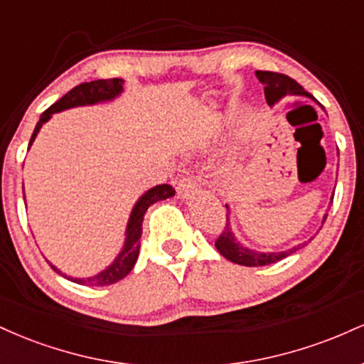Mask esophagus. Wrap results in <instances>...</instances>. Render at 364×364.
I'll return each instance as SVG.
<instances>
[{
	"instance_id": "obj_1",
	"label": "esophagus",
	"mask_w": 364,
	"mask_h": 364,
	"mask_svg": "<svg viewBox=\"0 0 364 364\" xmlns=\"http://www.w3.org/2000/svg\"><path fill=\"white\" fill-rule=\"evenodd\" d=\"M196 190H198V185H196V181L191 176H185L178 181L176 193L179 198H190V196L196 193Z\"/></svg>"
}]
</instances>
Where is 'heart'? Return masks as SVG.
<instances>
[{"instance_id":"1","label":"heart","mask_w":364,"mask_h":364,"mask_svg":"<svg viewBox=\"0 0 364 364\" xmlns=\"http://www.w3.org/2000/svg\"><path fill=\"white\" fill-rule=\"evenodd\" d=\"M225 171H229V169H225Z\"/></svg>"}]
</instances>
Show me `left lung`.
Instances as JSON below:
<instances>
[{"mask_svg": "<svg viewBox=\"0 0 364 364\" xmlns=\"http://www.w3.org/2000/svg\"><path fill=\"white\" fill-rule=\"evenodd\" d=\"M255 75H257V78L263 85V92H265V99L269 106H275V104L281 102L284 97H289V95H301V97L313 99L311 94H308V92L304 90L298 82L292 80V78L287 77V75L274 73V72H260V70L255 72ZM313 101H315V99H313ZM332 200H333V195L330 196V203H332ZM225 207H228V214H231V212H229V205ZM325 219H327V214H325L323 219H321V224L325 223ZM310 241L311 237L308 241H303V243L292 246L289 250H284V252H257V250L248 248V246L241 245L240 241L236 240L235 232H232L231 223H229V215H228V224H225L224 231L220 232L219 240L215 241V248L224 258H228V260L232 263H237V265L263 267V265H270V263L284 260V258L289 257V255L304 248Z\"/></svg>", "mask_w": 364, "mask_h": 364, "instance_id": "8db88e82", "label": "left lung"}]
</instances>
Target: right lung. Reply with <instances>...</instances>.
I'll list each match as a JSON object with an SVG mask.
<instances>
[{"mask_svg": "<svg viewBox=\"0 0 364 364\" xmlns=\"http://www.w3.org/2000/svg\"><path fill=\"white\" fill-rule=\"evenodd\" d=\"M123 83L124 80L121 78H109V80H94V82H85L77 85L72 89L68 94H65L58 102H54L49 109H46L41 114V119L37 121L34 133L31 136V144L28 149L34 144L37 133L41 132L44 123H48L51 119L54 112H61L65 109H72V107H80V106H94V104L101 102H109L114 101L116 97L123 92ZM174 196V188L171 185H157L150 190L145 191L144 195L136 200V203L132 208V214H129L128 224H127V232H124V243L118 257L111 262V265H107L106 269L101 270L99 274L90 275V277H72V275L63 274L61 270H58L53 263L49 265L53 267L54 272L61 274L63 277L70 279V281L83 284V286L97 287V286H109L124 279L132 272V269L135 267L136 258L140 253V236H141V223H144V215L147 212V208L154 203L161 202V200L171 198Z\"/></svg>", "mask_w": 364, "mask_h": 364, "instance_id": "1", "label": "right lung"}]
</instances>
